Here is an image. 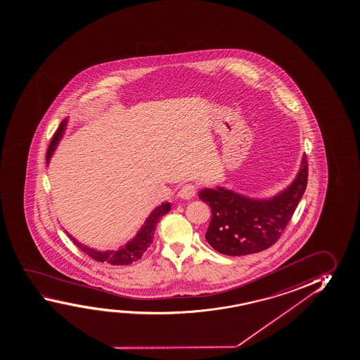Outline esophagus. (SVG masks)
Instances as JSON below:
<instances>
[{"mask_svg":"<svg viewBox=\"0 0 360 360\" xmlns=\"http://www.w3.org/2000/svg\"><path fill=\"white\" fill-rule=\"evenodd\" d=\"M195 193H196L195 185H193V184H185L183 188H181V190L177 193V196H179L180 199L190 200L193 199V196H195Z\"/></svg>","mask_w":360,"mask_h":360,"instance_id":"1","label":"esophagus"}]
</instances>
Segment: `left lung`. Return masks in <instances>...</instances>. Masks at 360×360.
Here are the masks:
<instances>
[{
	"instance_id": "left-lung-1",
	"label": "left lung",
	"mask_w": 360,
	"mask_h": 360,
	"mask_svg": "<svg viewBox=\"0 0 360 360\" xmlns=\"http://www.w3.org/2000/svg\"><path fill=\"white\" fill-rule=\"evenodd\" d=\"M308 162L303 155L295 180L271 198L256 199L225 186L202 188L211 221L205 238L217 252L245 256L261 252L278 240L307 188Z\"/></svg>"
}]
</instances>
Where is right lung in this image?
I'll return each mask as SVG.
<instances>
[{
    "label": "right lung",
    "instance_id": "1",
    "mask_svg": "<svg viewBox=\"0 0 360 360\" xmlns=\"http://www.w3.org/2000/svg\"><path fill=\"white\" fill-rule=\"evenodd\" d=\"M68 123V118H65L60 125H59L57 133L54 134L53 139L49 144V151H47V165L51 161V158L53 155L54 148H57V145L59 144V140L62 139V136L65 134V127ZM172 209V204L170 202H162L159 205L158 207L153 210L150 212V215L146 217L144 225L140 227V230L136 232L133 238H130L129 241L127 242L123 246L119 247L118 250H107V251H99L96 248H91V247L86 246L84 243L75 240V237L70 235L67 232V235L70 237L72 241L75 242V245L79 247L83 252L88 255L89 257L96 259L98 262L109 263V264H113V266H127L130 263L138 261L143 253L146 251V248L150 246L153 243V237H154V232H155V227L158 225V222L160 221V217L164 215H167V212Z\"/></svg>",
    "mask_w": 360,
    "mask_h": 360
}]
</instances>
